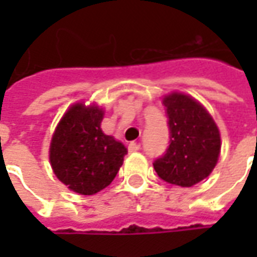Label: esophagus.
Listing matches in <instances>:
<instances>
[{
  "label": "esophagus",
  "instance_id": "obj_1",
  "mask_svg": "<svg viewBox=\"0 0 257 257\" xmlns=\"http://www.w3.org/2000/svg\"><path fill=\"white\" fill-rule=\"evenodd\" d=\"M128 150L129 153H135V151H139L140 150V145L139 143H136V142H131L128 146Z\"/></svg>",
  "mask_w": 257,
  "mask_h": 257
}]
</instances>
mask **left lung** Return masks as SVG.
I'll return each mask as SVG.
<instances>
[{"label": "left lung", "instance_id": "8db88e82", "mask_svg": "<svg viewBox=\"0 0 257 257\" xmlns=\"http://www.w3.org/2000/svg\"><path fill=\"white\" fill-rule=\"evenodd\" d=\"M169 146L154 161L167 183L191 187L208 178L220 154V134L213 118L191 96L173 92L164 97Z\"/></svg>", "mask_w": 257, "mask_h": 257}]
</instances>
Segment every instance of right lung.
<instances>
[{
	"label": "right lung",
	"instance_id": "right-lung-1",
	"mask_svg": "<svg viewBox=\"0 0 257 257\" xmlns=\"http://www.w3.org/2000/svg\"><path fill=\"white\" fill-rule=\"evenodd\" d=\"M103 115L97 106L77 103L60 119L51 142L49 160L56 178L82 195L106 189L128 153L121 142L103 134Z\"/></svg>",
	"mask_w": 257,
	"mask_h": 257
}]
</instances>
